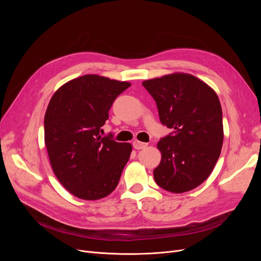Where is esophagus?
<instances>
[{
    "label": "esophagus",
    "instance_id": "esophagus-1",
    "mask_svg": "<svg viewBox=\"0 0 261 261\" xmlns=\"http://www.w3.org/2000/svg\"><path fill=\"white\" fill-rule=\"evenodd\" d=\"M147 146H148V144H147V143H142V142H139V141H135V142H133V147H134L136 150L145 149Z\"/></svg>",
    "mask_w": 261,
    "mask_h": 261
}]
</instances>
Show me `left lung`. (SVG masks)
<instances>
[{"instance_id": "obj_1", "label": "left lung", "mask_w": 261, "mask_h": 261, "mask_svg": "<svg viewBox=\"0 0 261 261\" xmlns=\"http://www.w3.org/2000/svg\"><path fill=\"white\" fill-rule=\"evenodd\" d=\"M143 86L156 102L161 122L172 129L158 143L162 160L153 170L156 184L174 194L198 187L212 173L223 144L217 94L184 73L145 80Z\"/></svg>"}]
</instances>
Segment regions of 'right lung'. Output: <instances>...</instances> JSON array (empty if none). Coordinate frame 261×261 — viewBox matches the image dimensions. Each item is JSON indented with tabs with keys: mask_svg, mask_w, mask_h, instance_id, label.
Instances as JSON below:
<instances>
[{
	"mask_svg": "<svg viewBox=\"0 0 261 261\" xmlns=\"http://www.w3.org/2000/svg\"><path fill=\"white\" fill-rule=\"evenodd\" d=\"M131 85L98 75L66 82L53 95L44 116V141L54 173L72 195L98 200L116 188L132 146L101 136L117 96Z\"/></svg>",
	"mask_w": 261,
	"mask_h": 261,
	"instance_id": "obj_1",
	"label": "right lung"
}]
</instances>
